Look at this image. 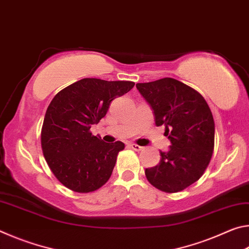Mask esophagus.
I'll return each mask as SVG.
<instances>
[{
	"mask_svg": "<svg viewBox=\"0 0 249 249\" xmlns=\"http://www.w3.org/2000/svg\"><path fill=\"white\" fill-rule=\"evenodd\" d=\"M129 147H130V148H132V149L136 150V151H142V149H144V147H142V146H140V145H136V144H130Z\"/></svg>",
	"mask_w": 249,
	"mask_h": 249,
	"instance_id": "obj_1",
	"label": "esophagus"
}]
</instances>
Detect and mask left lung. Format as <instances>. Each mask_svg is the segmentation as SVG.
<instances>
[{
	"label": "left lung",
	"mask_w": 249,
	"mask_h": 249,
	"mask_svg": "<svg viewBox=\"0 0 249 249\" xmlns=\"http://www.w3.org/2000/svg\"><path fill=\"white\" fill-rule=\"evenodd\" d=\"M136 88L171 142L169 150L160 151L158 165L145 170L146 178L163 192L182 191L201 178L212 158V112L199 92L176 79L137 83Z\"/></svg>",
	"instance_id": "1"
}]
</instances>
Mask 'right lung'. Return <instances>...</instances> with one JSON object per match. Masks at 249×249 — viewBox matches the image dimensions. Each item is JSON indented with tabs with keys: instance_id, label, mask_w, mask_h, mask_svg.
Returning a JSON list of instances; mask_svg holds the SVG:
<instances>
[{
	"instance_id": "add662e5",
	"label": "right lung",
	"mask_w": 249,
	"mask_h": 249,
	"mask_svg": "<svg viewBox=\"0 0 249 249\" xmlns=\"http://www.w3.org/2000/svg\"><path fill=\"white\" fill-rule=\"evenodd\" d=\"M132 81L84 78L54 95L41 128V148L50 170L70 190L88 193L107 182L124 142H104L90 132L109 103L133 89Z\"/></svg>"
}]
</instances>
